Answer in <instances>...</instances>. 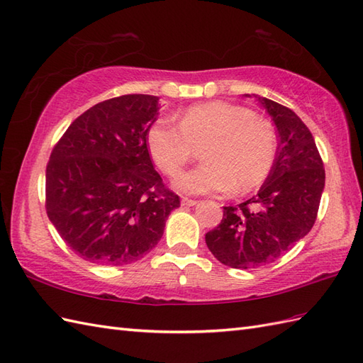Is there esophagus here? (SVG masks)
Listing matches in <instances>:
<instances>
[{
    "mask_svg": "<svg viewBox=\"0 0 363 363\" xmlns=\"http://www.w3.org/2000/svg\"><path fill=\"white\" fill-rule=\"evenodd\" d=\"M181 202H182V206H185V207H193V206H196V203H198V201L189 199V198H182Z\"/></svg>",
    "mask_w": 363,
    "mask_h": 363,
    "instance_id": "esophagus-1",
    "label": "esophagus"
}]
</instances>
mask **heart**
Here are the masks:
<instances>
[{
	"mask_svg": "<svg viewBox=\"0 0 363 363\" xmlns=\"http://www.w3.org/2000/svg\"><path fill=\"white\" fill-rule=\"evenodd\" d=\"M203 145V162L174 185L191 194L252 191L267 181L276 161L272 125L252 110L227 101L185 108L179 123L160 119L148 128L147 148L164 174L176 176Z\"/></svg>",
	"mask_w": 363,
	"mask_h": 363,
	"instance_id": "heart-1",
	"label": "heart"
}]
</instances>
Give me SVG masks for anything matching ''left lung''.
<instances>
[{
	"mask_svg": "<svg viewBox=\"0 0 363 363\" xmlns=\"http://www.w3.org/2000/svg\"><path fill=\"white\" fill-rule=\"evenodd\" d=\"M259 102L276 125L274 167L256 196L224 207L220 224L206 235L210 252L231 268L274 262L313 228L325 187V169L314 138L291 108Z\"/></svg>",
	"mask_w": 363,
	"mask_h": 363,
	"instance_id": "8db88e82",
	"label": "left lung"
}]
</instances>
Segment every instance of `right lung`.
Listing matches in <instances>:
<instances>
[{
  "instance_id": "1",
  "label": "right lung",
  "mask_w": 363,
  "mask_h": 363,
  "mask_svg": "<svg viewBox=\"0 0 363 363\" xmlns=\"http://www.w3.org/2000/svg\"><path fill=\"white\" fill-rule=\"evenodd\" d=\"M157 101L123 95L98 102L73 121L50 153L45 211L64 242L89 262L141 259L181 206L147 148Z\"/></svg>"
}]
</instances>
